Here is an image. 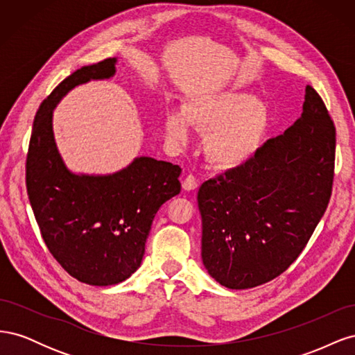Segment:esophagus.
I'll return each instance as SVG.
<instances>
[{
  "label": "esophagus",
  "mask_w": 355,
  "mask_h": 355,
  "mask_svg": "<svg viewBox=\"0 0 355 355\" xmlns=\"http://www.w3.org/2000/svg\"><path fill=\"white\" fill-rule=\"evenodd\" d=\"M182 187H184L185 191H194L198 187V180L194 175H188L182 182Z\"/></svg>",
  "instance_id": "obj_1"
}]
</instances>
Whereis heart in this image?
<instances>
[{"label":"heart","instance_id":"1","mask_svg":"<svg viewBox=\"0 0 355 355\" xmlns=\"http://www.w3.org/2000/svg\"><path fill=\"white\" fill-rule=\"evenodd\" d=\"M188 123L198 130H211L204 142L211 163L234 167L243 164L259 148L270 125V114L253 94L222 92L200 96L187 106L185 114H168V136L184 141Z\"/></svg>","mask_w":355,"mask_h":355}]
</instances>
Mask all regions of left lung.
Masks as SVG:
<instances>
[{
  "mask_svg": "<svg viewBox=\"0 0 355 355\" xmlns=\"http://www.w3.org/2000/svg\"><path fill=\"white\" fill-rule=\"evenodd\" d=\"M336 128L306 85L304 111L241 166L198 189L201 257L228 288L282 275L302 253L327 209L335 176Z\"/></svg>",
  "mask_w": 355,
  "mask_h": 355,
  "instance_id": "1",
  "label": "left lung"
}]
</instances>
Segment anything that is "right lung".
Segmentation results:
<instances>
[{"instance_id": "add662e5", "label": "right lung", "mask_w": 355, "mask_h": 355, "mask_svg": "<svg viewBox=\"0 0 355 355\" xmlns=\"http://www.w3.org/2000/svg\"><path fill=\"white\" fill-rule=\"evenodd\" d=\"M115 62L77 69L42 101L26 155V191L41 237L63 270L92 286L121 283L141 266L155 213L180 192L182 168L151 157L108 176L73 175L63 164L53 108L75 85L112 77Z\"/></svg>"}]
</instances>
